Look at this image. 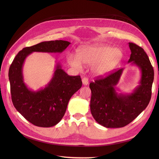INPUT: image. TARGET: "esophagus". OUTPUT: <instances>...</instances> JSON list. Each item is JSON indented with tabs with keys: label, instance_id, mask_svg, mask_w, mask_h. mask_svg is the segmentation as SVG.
<instances>
[{
	"label": "esophagus",
	"instance_id": "1",
	"mask_svg": "<svg viewBox=\"0 0 159 159\" xmlns=\"http://www.w3.org/2000/svg\"><path fill=\"white\" fill-rule=\"evenodd\" d=\"M82 82L83 85L86 86V85L88 84V79L87 78H86V77L83 78V79H82Z\"/></svg>",
	"mask_w": 159,
	"mask_h": 159
}]
</instances>
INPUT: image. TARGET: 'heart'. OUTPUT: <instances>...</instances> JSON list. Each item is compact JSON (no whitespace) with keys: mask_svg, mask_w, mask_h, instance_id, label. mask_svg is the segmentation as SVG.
I'll use <instances>...</instances> for the list:
<instances>
[{"mask_svg":"<svg viewBox=\"0 0 159 159\" xmlns=\"http://www.w3.org/2000/svg\"><path fill=\"white\" fill-rule=\"evenodd\" d=\"M123 57L122 50L106 44L83 46L77 49V56L70 54L67 62L77 71L82 70V64L93 65L91 68L95 77H104L112 71Z\"/></svg>","mask_w":159,"mask_h":159,"instance_id":"b5f03b06","label":"heart"}]
</instances>
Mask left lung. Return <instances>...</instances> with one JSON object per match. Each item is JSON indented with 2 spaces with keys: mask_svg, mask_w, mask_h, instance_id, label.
I'll use <instances>...</instances> for the list:
<instances>
[{
  "mask_svg": "<svg viewBox=\"0 0 159 159\" xmlns=\"http://www.w3.org/2000/svg\"><path fill=\"white\" fill-rule=\"evenodd\" d=\"M131 55L128 63L140 70L139 85L131 93H121L116 87L124 68L91 82L90 110L94 119L107 128H122L132 122L148 106L152 96L154 71L141 47L129 43Z\"/></svg>",
  "mask_w": 159,
  "mask_h": 159,
  "instance_id": "1",
  "label": "left lung"
}]
</instances>
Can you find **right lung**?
<instances>
[{"mask_svg":"<svg viewBox=\"0 0 159 159\" xmlns=\"http://www.w3.org/2000/svg\"><path fill=\"white\" fill-rule=\"evenodd\" d=\"M71 43L66 40L42 42L22 49L16 55L9 70L11 100L15 109L35 126H55L64 116L72 95L81 88L80 76H70L59 62L56 63L53 76L48 84L32 90L24 80L23 66L33 52L61 53Z\"/></svg>","mask_w":159,"mask_h":159,"instance_id":"right-lung-1","label":"right lung"}]
</instances>
